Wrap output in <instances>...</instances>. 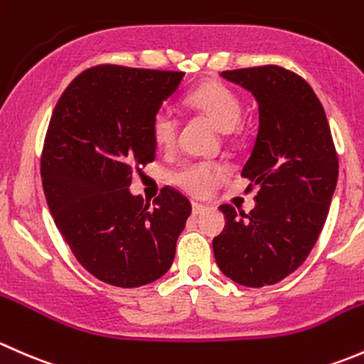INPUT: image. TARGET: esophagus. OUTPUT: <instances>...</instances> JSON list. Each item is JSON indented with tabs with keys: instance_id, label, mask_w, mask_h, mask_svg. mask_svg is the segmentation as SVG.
<instances>
[{
	"instance_id": "obj_1",
	"label": "esophagus",
	"mask_w": 364,
	"mask_h": 364,
	"mask_svg": "<svg viewBox=\"0 0 364 364\" xmlns=\"http://www.w3.org/2000/svg\"><path fill=\"white\" fill-rule=\"evenodd\" d=\"M207 208H208V207H205V205L193 203V215H198V213H203Z\"/></svg>"
}]
</instances>
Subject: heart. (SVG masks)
I'll return each mask as SVG.
<instances>
[{
    "label": "heart",
    "mask_w": 364,
    "mask_h": 364,
    "mask_svg": "<svg viewBox=\"0 0 364 364\" xmlns=\"http://www.w3.org/2000/svg\"><path fill=\"white\" fill-rule=\"evenodd\" d=\"M189 105L205 115L213 126L220 131H231L238 126L242 119V100L237 92L220 82H210L201 85L196 91L189 95ZM178 114L175 108L163 105L152 115L151 131L152 138L159 147L173 149L177 144ZM230 166L217 161H196L182 166L175 171L171 181L183 193L194 198H208L217 191L228 177H230Z\"/></svg>",
    "instance_id": "heart-1"
}]
</instances>
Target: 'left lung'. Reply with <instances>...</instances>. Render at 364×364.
Listing matches in <instances>:
<instances>
[{"label":"left lung","instance_id":"left-lung-1","mask_svg":"<svg viewBox=\"0 0 364 364\" xmlns=\"http://www.w3.org/2000/svg\"><path fill=\"white\" fill-rule=\"evenodd\" d=\"M259 103V131L242 170L257 187L256 208L220 205L226 226L213 238L220 272L263 287L298 269L319 238L338 178V156L324 108L305 78L282 66L228 70Z\"/></svg>","mask_w":364,"mask_h":364}]
</instances>
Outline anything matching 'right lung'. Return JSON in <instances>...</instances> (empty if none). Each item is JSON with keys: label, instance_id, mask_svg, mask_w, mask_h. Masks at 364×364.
<instances>
[{"label": "right lung", "instance_id": "right-lung-1", "mask_svg": "<svg viewBox=\"0 0 364 364\" xmlns=\"http://www.w3.org/2000/svg\"><path fill=\"white\" fill-rule=\"evenodd\" d=\"M183 71L98 65L82 71L52 112L42 161L43 193L77 261L117 287L161 279L175 257L191 203L173 187L151 203L127 187L152 163V115Z\"/></svg>", "mask_w": 364, "mask_h": 364}]
</instances>
